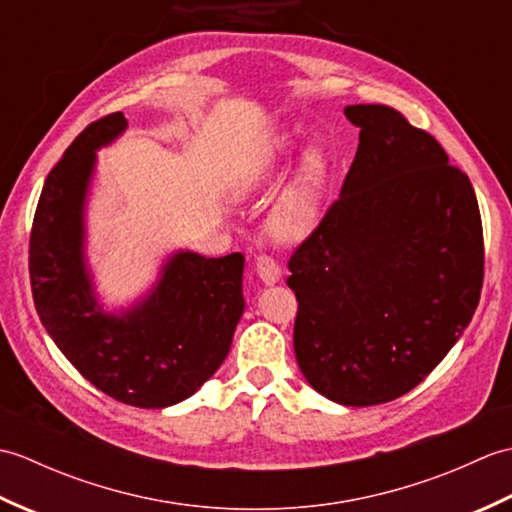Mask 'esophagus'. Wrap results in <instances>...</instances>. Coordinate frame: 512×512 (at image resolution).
Returning <instances> with one entry per match:
<instances>
[{
	"mask_svg": "<svg viewBox=\"0 0 512 512\" xmlns=\"http://www.w3.org/2000/svg\"><path fill=\"white\" fill-rule=\"evenodd\" d=\"M255 270H257V275H259V279L264 281V284H277V281L281 279L279 264L268 255H257L255 257Z\"/></svg>",
	"mask_w": 512,
	"mask_h": 512,
	"instance_id": "1",
	"label": "esophagus"
}]
</instances>
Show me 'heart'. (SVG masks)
Segmentation results:
<instances>
[{"mask_svg": "<svg viewBox=\"0 0 512 512\" xmlns=\"http://www.w3.org/2000/svg\"><path fill=\"white\" fill-rule=\"evenodd\" d=\"M292 140L288 134L277 136L270 143L264 154L255 162H250L242 176L235 182V195L248 198L255 191L264 187L268 180H273L279 167L290 156ZM328 187V167L319 151H308L303 156L295 176L281 191L273 211L268 217V233L277 242H301L317 228L323 211V195Z\"/></svg>", "mask_w": 512, "mask_h": 512, "instance_id": "b5f03b06", "label": "heart"}]
</instances>
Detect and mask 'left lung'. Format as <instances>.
Segmentation results:
<instances>
[{
  "mask_svg": "<svg viewBox=\"0 0 512 512\" xmlns=\"http://www.w3.org/2000/svg\"><path fill=\"white\" fill-rule=\"evenodd\" d=\"M361 129L339 200L290 257L295 354L339 405L396 400L471 323L484 281L480 206L466 173L387 105H347Z\"/></svg>",
  "mask_w": 512,
  "mask_h": 512,
  "instance_id": "1",
  "label": "left lung"
}]
</instances>
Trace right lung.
<instances>
[{"mask_svg": "<svg viewBox=\"0 0 512 512\" xmlns=\"http://www.w3.org/2000/svg\"><path fill=\"white\" fill-rule=\"evenodd\" d=\"M125 129L121 112L99 118L48 173L30 233V286L43 328L81 376L125 405L162 409L193 396L231 350L244 255L178 250L145 299L103 310L85 262V202L96 149Z\"/></svg>", "mask_w": 512, "mask_h": 512, "instance_id": "obj_1", "label": "right lung"}]
</instances>
